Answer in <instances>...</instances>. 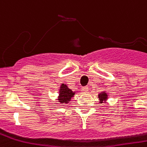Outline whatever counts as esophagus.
<instances>
[{
    "mask_svg": "<svg viewBox=\"0 0 147 147\" xmlns=\"http://www.w3.org/2000/svg\"><path fill=\"white\" fill-rule=\"evenodd\" d=\"M88 91V88L87 87V86H86V87H83V88H82V92H83V93H87Z\"/></svg>",
    "mask_w": 147,
    "mask_h": 147,
    "instance_id": "1",
    "label": "esophagus"
}]
</instances>
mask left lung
I'll return each mask as SVG.
<instances>
[{
    "label": "left lung",
    "instance_id": "1",
    "mask_svg": "<svg viewBox=\"0 0 147 147\" xmlns=\"http://www.w3.org/2000/svg\"><path fill=\"white\" fill-rule=\"evenodd\" d=\"M108 93L106 92V91H102L100 93H98V102H99V103H104V102H106V100L108 99Z\"/></svg>",
    "mask_w": 147,
    "mask_h": 147
}]
</instances>
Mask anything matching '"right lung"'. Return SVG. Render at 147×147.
I'll return each mask as SVG.
<instances>
[{
	"label": "right lung",
	"instance_id": "obj_1",
	"mask_svg": "<svg viewBox=\"0 0 147 147\" xmlns=\"http://www.w3.org/2000/svg\"><path fill=\"white\" fill-rule=\"evenodd\" d=\"M76 92H73L68 87L67 85L62 83L59 88V93L58 96V101L60 104L69 103L74 97Z\"/></svg>",
	"mask_w": 147,
	"mask_h": 147
}]
</instances>
